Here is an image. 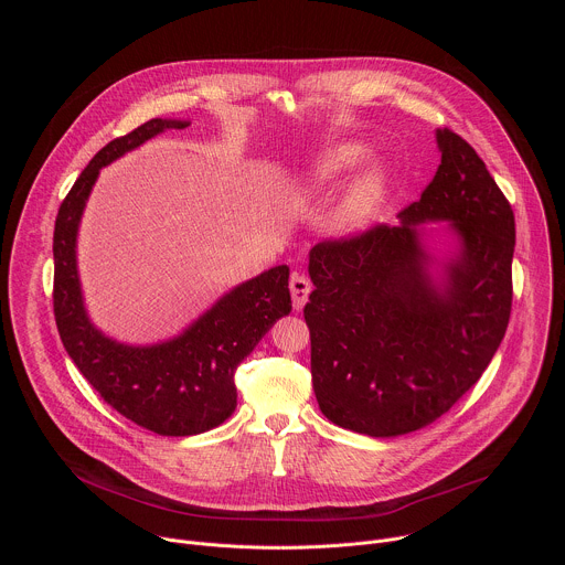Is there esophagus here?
<instances>
[{
	"mask_svg": "<svg viewBox=\"0 0 565 565\" xmlns=\"http://www.w3.org/2000/svg\"><path fill=\"white\" fill-rule=\"evenodd\" d=\"M310 290H312V286L303 275H292L290 277V295H292V308L295 310L303 308V303L308 301Z\"/></svg>",
	"mask_w": 565,
	"mask_h": 565,
	"instance_id": "obj_1",
	"label": "esophagus"
}]
</instances>
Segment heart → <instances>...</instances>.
Segmentation results:
<instances>
[{"label": "heart", "mask_w": 565, "mask_h": 565, "mask_svg": "<svg viewBox=\"0 0 565 565\" xmlns=\"http://www.w3.org/2000/svg\"><path fill=\"white\" fill-rule=\"evenodd\" d=\"M364 142H340L315 153L288 190L292 205H310L335 192L369 158ZM388 196V170L380 160L362 168L347 185L331 214V230L342 238L366 234L382 216Z\"/></svg>", "instance_id": "b5f03b06"}]
</instances>
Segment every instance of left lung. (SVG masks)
<instances>
[{
	"label": "left lung",
	"instance_id": "left-lung-1",
	"mask_svg": "<svg viewBox=\"0 0 565 565\" xmlns=\"http://www.w3.org/2000/svg\"><path fill=\"white\" fill-rule=\"evenodd\" d=\"M436 145L438 172L397 225L308 255L317 405L371 438L405 436L447 414L488 369L510 321L514 212L469 142L436 129Z\"/></svg>",
	"mask_w": 565,
	"mask_h": 565
}]
</instances>
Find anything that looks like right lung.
Instances as JSON below:
<instances>
[{
  "label": "right lung",
  "mask_w": 565,
  "mask_h": 565,
  "mask_svg": "<svg viewBox=\"0 0 565 565\" xmlns=\"http://www.w3.org/2000/svg\"><path fill=\"white\" fill-rule=\"evenodd\" d=\"M190 120L153 118L103 147L60 205L53 232V308L68 358L125 418L160 436H196L236 409L234 371L277 319L292 310L288 266H275L223 292L179 335L129 344L94 324L77 270V234L100 170Z\"/></svg>",
  "instance_id": "1"
}]
</instances>
